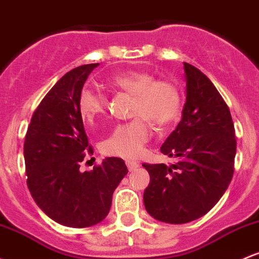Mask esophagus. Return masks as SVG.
I'll return each mask as SVG.
<instances>
[{"instance_id":"obj_1","label":"esophagus","mask_w":259,"mask_h":259,"mask_svg":"<svg viewBox=\"0 0 259 259\" xmlns=\"http://www.w3.org/2000/svg\"><path fill=\"white\" fill-rule=\"evenodd\" d=\"M125 163H126L127 169H129L130 172H132V171H135V169H138V167L140 166V163H139V162H136V161H132V160H127L126 162H125Z\"/></svg>"}]
</instances>
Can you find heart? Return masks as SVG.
<instances>
[{
    "instance_id": "b5f03b06",
    "label": "heart",
    "mask_w": 259,
    "mask_h": 259,
    "mask_svg": "<svg viewBox=\"0 0 259 259\" xmlns=\"http://www.w3.org/2000/svg\"><path fill=\"white\" fill-rule=\"evenodd\" d=\"M110 86L133 96L134 120L114 127L102 141L104 155L120 158H136L144 152L151 138V127L146 119L163 127L177 119L181 110L178 88L166 79H155L145 71H126L113 76ZM78 109L87 124H95L106 110V98L98 91L86 87L81 91Z\"/></svg>"
}]
</instances>
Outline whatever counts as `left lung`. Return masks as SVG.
<instances>
[{
    "mask_svg": "<svg viewBox=\"0 0 259 259\" xmlns=\"http://www.w3.org/2000/svg\"><path fill=\"white\" fill-rule=\"evenodd\" d=\"M187 96L182 119L161 146L175 163H143L150 175L147 212L167 224L197 220L214 208L234 176L235 127L212 82L184 62Z\"/></svg>",
    "mask_w": 259,
    "mask_h": 259,
    "instance_id": "8db88e82",
    "label": "left lung"
}]
</instances>
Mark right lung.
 I'll return each instance as SVG.
<instances>
[{
    "mask_svg": "<svg viewBox=\"0 0 259 259\" xmlns=\"http://www.w3.org/2000/svg\"><path fill=\"white\" fill-rule=\"evenodd\" d=\"M98 65H82L56 82L34 112L24 141L27 184L33 199L54 221L75 229L104 220L113 193L127 173L119 157H107L90 172L79 171L84 151L93 150L78 98Z\"/></svg>",
    "mask_w": 259,
    "mask_h": 259,
    "instance_id": "right-lung-1",
    "label": "right lung"
}]
</instances>
